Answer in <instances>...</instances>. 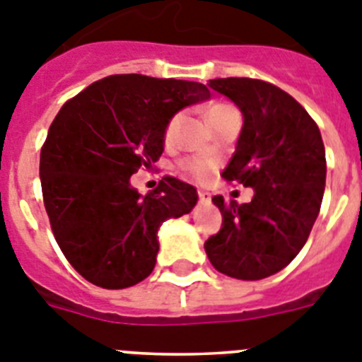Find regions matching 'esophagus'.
<instances>
[{"mask_svg": "<svg viewBox=\"0 0 362 362\" xmlns=\"http://www.w3.org/2000/svg\"><path fill=\"white\" fill-rule=\"evenodd\" d=\"M199 200L202 204H209L211 202V193H207V191H199Z\"/></svg>", "mask_w": 362, "mask_h": 362, "instance_id": "34e87169", "label": "esophagus"}]
</instances>
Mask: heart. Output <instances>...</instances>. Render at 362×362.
I'll return each mask as SVG.
<instances>
[{"instance_id": "b5f03b06", "label": "heart", "mask_w": 362, "mask_h": 362, "mask_svg": "<svg viewBox=\"0 0 362 362\" xmlns=\"http://www.w3.org/2000/svg\"><path fill=\"white\" fill-rule=\"evenodd\" d=\"M235 107H231L229 103L224 102H216L209 107V111H207V118L209 122L215 120L216 116L224 115L228 111H233ZM178 122H180V115H175L171 120L168 122L165 125V131H163V138H165V142H171L175 133H177ZM213 169H215V163L211 162L206 156H189V158H185L180 162V171L184 173L185 177L193 178V180H207V178L213 175Z\"/></svg>"}]
</instances>
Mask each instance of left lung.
Instances as JSON below:
<instances>
[{
  "mask_svg": "<svg viewBox=\"0 0 362 362\" xmlns=\"http://www.w3.org/2000/svg\"><path fill=\"white\" fill-rule=\"evenodd\" d=\"M207 86L244 115L237 151L222 177L253 187V199L238 204L213 197L222 228L204 247L220 273L260 281L286 268L310 237L325 193V144L306 109L273 83L216 78Z\"/></svg>",
  "mask_w": 362,
  "mask_h": 362,
  "instance_id": "8db88e82",
  "label": "left lung"
}]
</instances>
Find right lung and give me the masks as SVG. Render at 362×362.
Listing matches in <instances>:
<instances>
[{
    "label": "right lung",
    "mask_w": 362,
    "mask_h": 362,
    "mask_svg": "<svg viewBox=\"0 0 362 362\" xmlns=\"http://www.w3.org/2000/svg\"><path fill=\"white\" fill-rule=\"evenodd\" d=\"M209 96L199 81L115 74L59 109L40 155L43 204L59 250L86 281L122 290L151 275L158 228L199 197L175 177L140 197L129 178L160 158L171 116Z\"/></svg>",
    "instance_id": "add662e5"
}]
</instances>
